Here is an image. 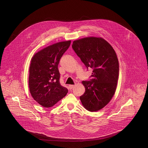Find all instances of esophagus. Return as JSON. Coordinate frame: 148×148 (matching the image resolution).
Segmentation results:
<instances>
[{
  "label": "esophagus",
  "instance_id": "1",
  "mask_svg": "<svg viewBox=\"0 0 148 148\" xmlns=\"http://www.w3.org/2000/svg\"><path fill=\"white\" fill-rule=\"evenodd\" d=\"M75 86L74 85H70L69 86V88L70 89H73Z\"/></svg>",
  "mask_w": 148,
  "mask_h": 148
}]
</instances>
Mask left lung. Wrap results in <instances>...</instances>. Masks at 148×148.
<instances>
[{
  "label": "left lung",
  "instance_id": "obj_1",
  "mask_svg": "<svg viewBox=\"0 0 148 148\" xmlns=\"http://www.w3.org/2000/svg\"><path fill=\"white\" fill-rule=\"evenodd\" d=\"M73 50L88 69H93L90 81H82L85 92L80 97L83 106L90 112L104 108L116 89L119 63L116 54L101 38L87 37L73 42Z\"/></svg>",
  "mask_w": 148,
  "mask_h": 148
}]
</instances>
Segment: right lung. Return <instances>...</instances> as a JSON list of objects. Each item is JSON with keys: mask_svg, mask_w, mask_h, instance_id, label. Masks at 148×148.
I'll list each match as a JSON object with an SVG mask.
<instances>
[{"mask_svg": "<svg viewBox=\"0 0 148 148\" xmlns=\"http://www.w3.org/2000/svg\"><path fill=\"white\" fill-rule=\"evenodd\" d=\"M70 43L69 40L52 44L32 58L28 77L29 91L35 101L43 107H52L68 92L60 84L58 66Z\"/></svg>", "mask_w": 148, "mask_h": 148, "instance_id": "obj_1", "label": "right lung"}]
</instances>
